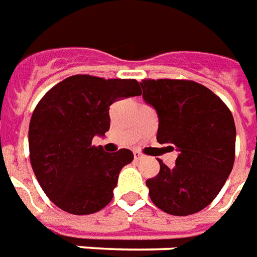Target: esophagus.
<instances>
[{"label": "esophagus", "mask_w": 257, "mask_h": 257, "mask_svg": "<svg viewBox=\"0 0 257 257\" xmlns=\"http://www.w3.org/2000/svg\"><path fill=\"white\" fill-rule=\"evenodd\" d=\"M134 158H136L137 161H140V159H144V158H145V155L141 154L140 151H134Z\"/></svg>", "instance_id": "obj_1"}]
</instances>
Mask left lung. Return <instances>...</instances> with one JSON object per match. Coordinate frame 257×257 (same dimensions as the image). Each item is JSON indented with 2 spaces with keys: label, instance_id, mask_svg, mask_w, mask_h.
I'll return each instance as SVG.
<instances>
[{
  "label": "left lung",
  "instance_id": "obj_1",
  "mask_svg": "<svg viewBox=\"0 0 257 257\" xmlns=\"http://www.w3.org/2000/svg\"><path fill=\"white\" fill-rule=\"evenodd\" d=\"M140 84L144 101L159 117L158 143L178 151L172 169L158 159L161 170L147 180L151 201L169 214H194L217 196L232 170V113L214 92L191 80L147 79Z\"/></svg>",
  "mask_w": 257,
  "mask_h": 257
}]
</instances>
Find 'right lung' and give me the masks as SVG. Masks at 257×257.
Here are the masks:
<instances>
[{
  "label": "right lung",
  "instance_id": "obj_1",
  "mask_svg": "<svg viewBox=\"0 0 257 257\" xmlns=\"http://www.w3.org/2000/svg\"><path fill=\"white\" fill-rule=\"evenodd\" d=\"M137 95V80L76 74L37 103L29 125L30 162L45 195L59 209L91 214L112 201L120 170L134 155L130 149L108 154L91 143L109 130V106Z\"/></svg>",
  "mask_w": 257,
  "mask_h": 257
}]
</instances>
